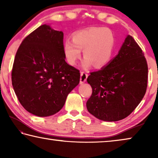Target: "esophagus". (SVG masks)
I'll use <instances>...</instances> for the list:
<instances>
[{"mask_svg": "<svg viewBox=\"0 0 158 158\" xmlns=\"http://www.w3.org/2000/svg\"><path fill=\"white\" fill-rule=\"evenodd\" d=\"M87 77H88V74L85 72L81 73V78H80V83L83 84L86 81Z\"/></svg>", "mask_w": 158, "mask_h": 158, "instance_id": "obj_1", "label": "esophagus"}]
</instances>
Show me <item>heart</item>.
Instances as JSON below:
<instances>
[{
  "label": "heart",
  "instance_id": "1",
  "mask_svg": "<svg viewBox=\"0 0 158 158\" xmlns=\"http://www.w3.org/2000/svg\"><path fill=\"white\" fill-rule=\"evenodd\" d=\"M115 37L110 30L103 27H91L75 33L73 40L64 41V56L70 65H75L83 50V65L96 68L107 65L111 60L115 48Z\"/></svg>",
  "mask_w": 158,
  "mask_h": 158
}]
</instances>
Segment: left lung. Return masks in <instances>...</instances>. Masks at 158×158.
I'll list each match as a JSON object with an SVG mask.
<instances>
[{
	"label": "left lung",
	"mask_w": 158,
	"mask_h": 158,
	"mask_svg": "<svg viewBox=\"0 0 158 158\" xmlns=\"http://www.w3.org/2000/svg\"><path fill=\"white\" fill-rule=\"evenodd\" d=\"M148 71L143 51L127 35L117 56L87 78L93 90L86 103L89 113L108 122L127 117L145 94Z\"/></svg>",
	"instance_id": "obj_1"
}]
</instances>
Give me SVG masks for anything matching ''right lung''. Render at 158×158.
Here are the masks:
<instances>
[{"instance_id": "right-lung-1", "label": "right lung", "mask_w": 158, "mask_h": 158, "mask_svg": "<svg viewBox=\"0 0 158 158\" xmlns=\"http://www.w3.org/2000/svg\"><path fill=\"white\" fill-rule=\"evenodd\" d=\"M63 33L44 24L23 40L15 55L12 85L30 113L48 117L60 110L80 82V72L65 62Z\"/></svg>"}]
</instances>
